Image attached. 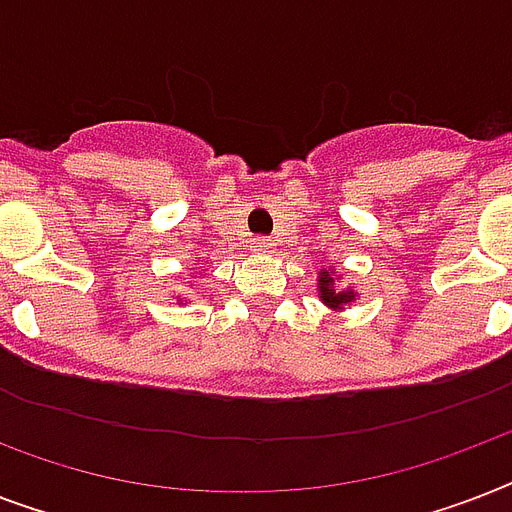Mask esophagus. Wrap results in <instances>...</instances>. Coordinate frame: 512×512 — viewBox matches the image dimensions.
I'll list each match as a JSON object with an SVG mask.
<instances>
[{"label":"esophagus","instance_id":"1","mask_svg":"<svg viewBox=\"0 0 512 512\" xmlns=\"http://www.w3.org/2000/svg\"><path fill=\"white\" fill-rule=\"evenodd\" d=\"M252 247H255V252H271L273 241L265 239V236H257V239L252 241Z\"/></svg>","mask_w":512,"mask_h":512}]
</instances>
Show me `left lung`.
<instances>
[{
	"label": "left lung",
	"instance_id": "obj_1",
	"mask_svg": "<svg viewBox=\"0 0 512 512\" xmlns=\"http://www.w3.org/2000/svg\"><path fill=\"white\" fill-rule=\"evenodd\" d=\"M319 297L324 300V305H329L332 311H342L345 305L356 300V292L353 289H335V279H332V271H324L319 276Z\"/></svg>",
	"mask_w": 512,
	"mask_h": 512
}]
</instances>
